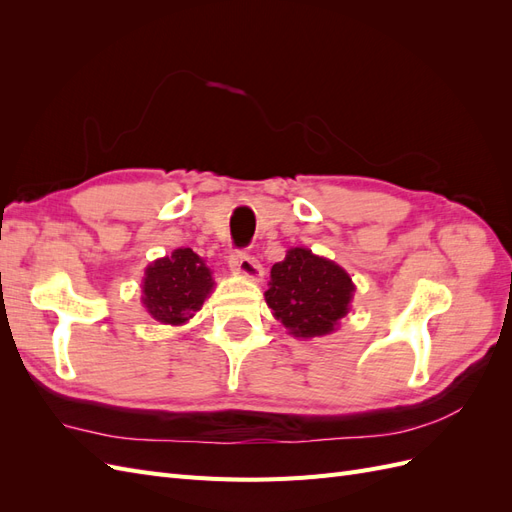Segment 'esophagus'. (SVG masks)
<instances>
[{"mask_svg":"<svg viewBox=\"0 0 512 512\" xmlns=\"http://www.w3.org/2000/svg\"><path fill=\"white\" fill-rule=\"evenodd\" d=\"M230 267H232V271H237L239 275L247 277V280H260V277H262L260 262L247 252H232L230 254Z\"/></svg>","mask_w":512,"mask_h":512,"instance_id":"34e87169","label":"esophagus"}]
</instances>
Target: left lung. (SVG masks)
Masks as SVG:
<instances>
[{"label":"left lung","mask_w":512,"mask_h":512,"mask_svg":"<svg viewBox=\"0 0 512 512\" xmlns=\"http://www.w3.org/2000/svg\"><path fill=\"white\" fill-rule=\"evenodd\" d=\"M354 294L350 275L333 260L292 247L271 269L265 301L294 337H320L335 331Z\"/></svg>","instance_id":"1"}]
</instances>
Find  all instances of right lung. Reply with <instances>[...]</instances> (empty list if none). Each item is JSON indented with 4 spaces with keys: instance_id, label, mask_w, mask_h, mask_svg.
Masks as SVG:
<instances>
[{
    "instance_id": "right-lung-1",
    "label": "right lung",
    "mask_w": 512,
    "mask_h": 512,
    "mask_svg": "<svg viewBox=\"0 0 512 512\" xmlns=\"http://www.w3.org/2000/svg\"><path fill=\"white\" fill-rule=\"evenodd\" d=\"M213 288L205 260L190 247H179L170 256L151 262L143 280V305L162 324L188 322Z\"/></svg>"
}]
</instances>
